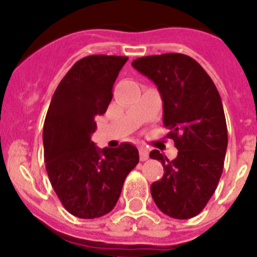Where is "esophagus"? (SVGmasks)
Returning a JSON list of instances; mask_svg holds the SVG:
<instances>
[{
    "label": "esophagus",
    "mask_w": 257,
    "mask_h": 257,
    "mask_svg": "<svg viewBox=\"0 0 257 257\" xmlns=\"http://www.w3.org/2000/svg\"><path fill=\"white\" fill-rule=\"evenodd\" d=\"M140 159H141V161L149 160V151H147L145 147H141L140 149Z\"/></svg>",
    "instance_id": "esophagus-1"
}]
</instances>
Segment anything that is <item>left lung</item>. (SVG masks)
<instances>
[{
	"instance_id": "left-lung-1",
	"label": "left lung",
	"mask_w": 257,
	"mask_h": 257,
	"mask_svg": "<svg viewBox=\"0 0 257 257\" xmlns=\"http://www.w3.org/2000/svg\"><path fill=\"white\" fill-rule=\"evenodd\" d=\"M134 69L157 85L163 98V123L170 129L178 155L161 161L163 178L151 184L156 206L170 218L191 219L206 206L218 187L228 145L220 94L209 74L183 54L145 56L132 62Z\"/></svg>"
}]
</instances>
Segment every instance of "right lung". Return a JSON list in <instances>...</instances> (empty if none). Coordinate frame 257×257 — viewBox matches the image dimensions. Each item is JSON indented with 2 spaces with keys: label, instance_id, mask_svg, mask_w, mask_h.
I'll use <instances>...</instances> for the list:
<instances>
[{
  "label": "right lung",
  "instance_id": "add662e5",
  "mask_svg": "<svg viewBox=\"0 0 257 257\" xmlns=\"http://www.w3.org/2000/svg\"><path fill=\"white\" fill-rule=\"evenodd\" d=\"M126 56L80 59L57 85L43 125L45 163L51 186L71 215L94 219L111 211L124 180L140 161L131 143L97 149L94 117L105 114Z\"/></svg>",
  "mask_w": 257,
  "mask_h": 257
}]
</instances>
